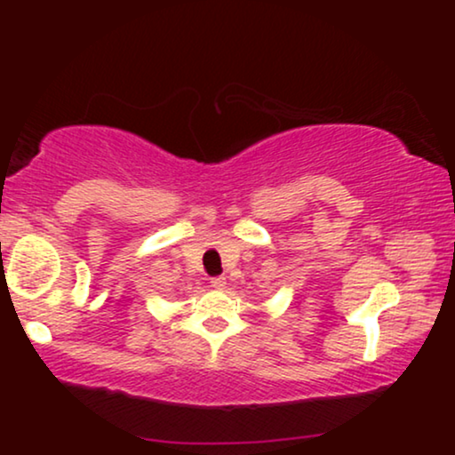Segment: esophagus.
<instances>
[{
	"label": "esophagus",
	"instance_id": "esophagus-1",
	"mask_svg": "<svg viewBox=\"0 0 455 455\" xmlns=\"http://www.w3.org/2000/svg\"><path fill=\"white\" fill-rule=\"evenodd\" d=\"M212 289H216V291H222L224 286H227V278H224V275H216V278H212Z\"/></svg>",
	"mask_w": 455,
	"mask_h": 455
}]
</instances>
